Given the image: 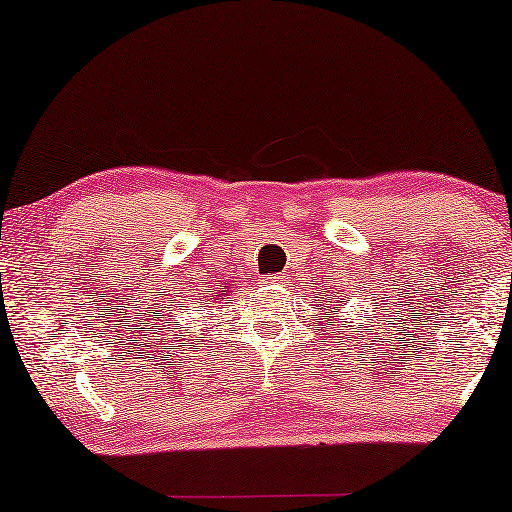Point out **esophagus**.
<instances>
[{
  "label": "esophagus",
  "instance_id": "esophagus-1",
  "mask_svg": "<svg viewBox=\"0 0 512 512\" xmlns=\"http://www.w3.org/2000/svg\"><path fill=\"white\" fill-rule=\"evenodd\" d=\"M268 284H272V286H284V284H286V277H282V275H270V277H268Z\"/></svg>",
  "mask_w": 512,
  "mask_h": 512
}]
</instances>
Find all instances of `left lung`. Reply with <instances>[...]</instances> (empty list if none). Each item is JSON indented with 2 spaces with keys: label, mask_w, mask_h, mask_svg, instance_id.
<instances>
[{
  "label": "left lung",
  "mask_w": 512,
  "mask_h": 512,
  "mask_svg": "<svg viewBox=\"0 0 512 512\" xmlns=\"http://www.w3.org/2000/svg\"><path fill=\"white\" fill-rule=\"evenodd\" d=\"M342 300H345V298H342ZM328 326H331V321H328Z\"/></svg>",
  "instance_id": "1"
}]
</instances>
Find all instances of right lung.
Wrapping results in <instances>:
<instances>
[{
  "mask_svg": "<svg viewBox=\"0 0 512 512\" xmlns=\"http://www.w3.org/2000/svg\"><path fill=\"white\" fill-rule=\"evenodd\" d=\"M216 300H219V298H216Z\"/></svg>",
  "mask_w": 512,
  "mask_h": 512,
  "instance_id": "right-lung-1",
  "label": "right lung"
}]
</instances>
